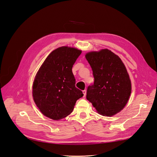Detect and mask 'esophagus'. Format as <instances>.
I'll list each match as a JSON object with an SVG mask.
<instances>
[{
	"mask_svg": "<svg viewBox=\"0 0 157 157\" xmlns=\"http://www.w3.org/2000/svg\"><path fill=\"white\" fill-rule=\"evenodd\" d=\"M82 92H83V97H85L86 94V90H83Z\"/></svg>",
	"mask_w": 157,
	"mask_h": 157,
	"instance_id": "1",
	"label": "esophagus"
}]
</instances>
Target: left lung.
<instances>
[{
  "label": "left lung",
  "instance_id": "obj_1",
  "mask_svg": "<svg viewBox=\"0 0 157 157\" xmlns=\"http://www.w3.org/2000/svg\"><path fill=\"white\" fill-rule=\"evenodd\" d=\"M93 71L94 83L89 86L86 99L97 112L111 117L122 110L132 91L131 81L120 58L108 49L86 54Z\"/></svg>",
  "mask_w": 157,
  "mask_h": 157
}]
</instances>
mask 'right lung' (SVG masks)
<instances>
[{
	"mask_svg": "<svg viewBox=\"0 0 157 157\" xmlns=\"http://www.w3.org/2000/svg\"><path fill=\"white\" fill-rule=\"evenodd\" d=\"M82 51L63 46L46 58L33 83L32 96L43 115L59 120L71 114L76 101L83 96L75 87L72 68Z\"/></svg>",
	"mask_w": 157,
	"mask_h": 157,
	"instance_id": "1",
	"label": "right lung"
}]
</instances>
